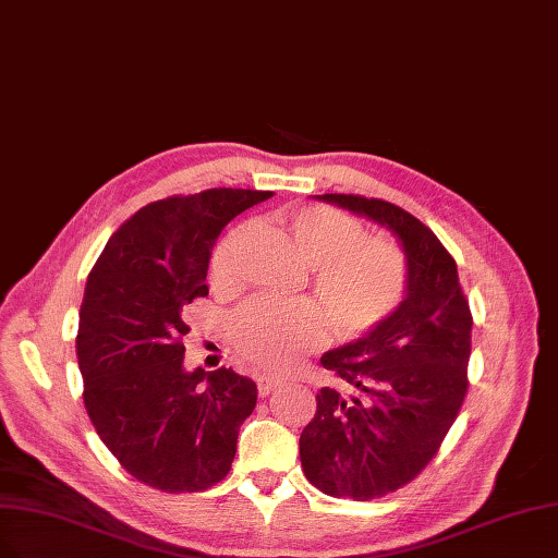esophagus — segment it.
<instances>
[{
    "mask_svg": "<svg viewBox=\"0 0 558 558\" xmlns=\"http://www.w3.org/2000/svg\"><path fill=\"white\" fill-rule=\"evenodd\" d=\"M256 385H258L260 396H270L279 387V380H272V377H258Z\"/></svg>",
    "mask_w": 558,
    "mask_h": 558,
    "instance_id": "esophagus-1",
    "label": "esophagus"
}]
</instances>
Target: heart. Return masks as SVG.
<instances>
[{"label": "heart", "instance_id": "heart-1", "mask_svg": "<svg viewBox=\"0 0 558 558\" xmlns=\"http://www.w3.org/2000/svg\"><path fill=\"white\" fill-rule=\"evenodd\" d=\"M281 225L302 260L311 265V288L339 337H362L403 298V254L387 238H364L360 219L314 206L283 213ZM244 238L247 227H238L215 247L210 260L215 286L225 288L238 279ZM327 331L323 311L308 302H252L235 323V343L258 371L283 373L302 354L320 348Z\"/></svg>", "mask_w": 558, "mask_h": 558}]
</instances>
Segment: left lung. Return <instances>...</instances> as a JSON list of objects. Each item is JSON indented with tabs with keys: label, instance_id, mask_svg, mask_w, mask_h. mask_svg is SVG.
<instances>
[{
	"label": "left lung",
	"instance_id": "left-lung-1",
	"mask_svg": "<svg viewBox=\"0 0 558 558\" xmlns=\"http://www.w3.org/2000/svg\"><path fill=\"white\" fill-rule=\"evenodd\" d=\"M316 198L389 229L405 254L403 300L360 339L320 356L341 389H320L300 435L308 483L368 501L410 483L453 426L466 393L472 314L456 260L416 217L380 198Z\"/></svg>",
	"mask_w": 558,
	"mask_h": 558
}]
</instances>
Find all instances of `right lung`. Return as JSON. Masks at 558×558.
Wrapping results in <instances>:
<instances>
[{"label": "right lung", "mask_w": 558, "mask_h": 558, "mask_svg": "<svg viewBox=\"0 0 558 558\" xmlns=\"http://www.w3.org/2000/svg\"><path fill=\"white\" fill-rule=\"evenodd\" d=\"M272 192L206 190L169 196L109 238L86 279L77 362L84 405L123 470L162 493L225 478L256 385L231 368L185 371L187 304L208 295V263L233 217Z\"/></svg>", "instance_id": "obj_1"}]
</instances>
